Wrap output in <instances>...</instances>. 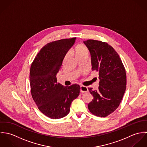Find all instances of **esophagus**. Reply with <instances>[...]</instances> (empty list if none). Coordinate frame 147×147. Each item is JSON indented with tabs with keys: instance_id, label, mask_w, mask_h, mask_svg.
I'll list each match as a JSON object with an SVG mask.
<instances>
[{
	"instance_id": "1",
	"label": "esophagus",
	"mask_w": 147,
	"mask_h": 147,
	"mask_svg": "<svg viewBox=\"0 0 147 147\" xmlns=\"http://www.w3.org/2000/svg\"><path fill=\"white\" fill-rule=\"evenodd\" d=\"M80 92L82 93L87 92H88V88L86 86H85L83 85H81L80 86Z\"/></svg>"
}]
</instances>
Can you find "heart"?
I'll list each match as a JSON object with an SVG mask.
<instances>
[{
  "mask_svg": "<svg viewBox=\"0 0 147 147\" xmlns=\"http://www.w3.org/2000/svg\"><path fill=\"white\" fill-rule=\"evenodd\" d=\"M75 53L77 58L84 55H88V49L84 45H79L75 49ZM67 53V55L68 54Z\"/></svg>",
  "mask_w": 147,
  "mask_h": 147,
  "instance_id": "b5f03b06",
  "label": "heart"
}]
</instances>
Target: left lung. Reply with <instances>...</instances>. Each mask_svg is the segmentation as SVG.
I'll return each instance as SVG.
<instances>
[{"instance_id":"1","label":"left lung","mask_w":147,"mask_h":147,"mask_svg":"<svg viewBox=\"0 0 147 147\" xmlns=\"http://www.w3.org/2000/svg\"><path fill=\"white\" fill-rule=\"evenodd\" d=\"M91 55L92 70L99 72L97 90L89 88L93 97L88 107L97 117H105L120 104L126 88V70L119 55L106 42L88 40L84 41Z\"/></svg>"}]
</instances>
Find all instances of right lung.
I'll return each mask as SVG.
<instances>
[{
    "label": "right lung",
    "instance_id": "add662e5",
    "mask_svg": "<svg viewBox=\"0 0 147 147\" xmlns=\"http://www.w3.org/2000/svg\"><path fill=\"white\" fill-rule=\"evenodd\" d=\"M75 40L76 37L47 43L31 64L29 80L32 98L40 111L51 119L66 116L72 102L80 93V85L64 86L57 83L56 77Z\"/></svg>",
    "mask_w": 147,
    "mask_h": 147
}]
</instances>
